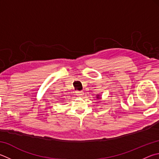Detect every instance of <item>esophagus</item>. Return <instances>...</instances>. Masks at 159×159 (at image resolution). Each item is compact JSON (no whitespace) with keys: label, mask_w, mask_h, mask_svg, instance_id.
Instances as JSON below:
<instances>
[{"label":"esophagus","mask_w":159,"mask_h":159,"mask_svg":"<svg viewBox=\"0 0 159 159\" xmlns=\"http://www.w3.org/2000/svg\"><path fill=\"white\" fill-rule=\"evenodd\" d=\"M76 93V94L78 95V96L80 97H83V92L82 91H77Z\"/></svg>","instance_id":"obj_1"}]
</instances>
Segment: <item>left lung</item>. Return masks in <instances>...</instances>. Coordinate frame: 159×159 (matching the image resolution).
I'll return each instance as SVG.
<instances>
[{
  "label": "left lung",
  "instance_id": "1",
  "mask_svg": "<svg viewBox=\"0 0 159 159\" xmlns=\"http://www.w3.org/2000/svg\"><path fill=\"white\" fill-rule=\"evenodd\" d=\"M97 99H99V95H98V96H97Z\"/></svg>",
  "mask_w": 159,
  "mask_h": 159
}]
</instances>
